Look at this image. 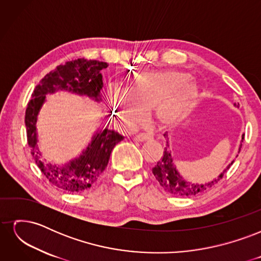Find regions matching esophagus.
I'll return each mask as SVG.
<instances>
[{
	"mask_svg": "<svg viewBox=\"0 0 261 261\" xmlns=\"http://www.w3.org/2000/svg\"><path fill=\"white\" fill-rule=\"evenodd\" d=\"M148 139H151V136L147 135V134H138V135L134 137V140L135 141H146Z\"/></svg>",
	"mask_w": 261,
	"mask_h": 261,
	"instance_id": "1",
	"label": "esophagus"
}]
</instances>
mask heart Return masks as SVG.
<instances>
[{"label": "heart", "instance_id": "1", "mask_svg": "<svg viewBox=\"0 0 261 261\" xmlns=\"http://www.w3.org/2000/svg\"><path fill=\"white\" fill-rule=\"evenodd\" d=\"M199 94V86L191 74L167 69L136 74L126 92L111 89L109 99L121 125L132 128L151 110L160 125L177 123L194 109Z\"/></svg>", "mask_w": 261, "mask_h": 261}]
</instances>
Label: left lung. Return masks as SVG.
I'll return each mask as SVG.
<instances>
[{
	"label": "left lung",
	"instance_id": "8db88e82",
	"mask_svg": "<svg viewBox=\"0 0 261 261\" xmlns=\"http://www.w3.org/2000/svg\"><path fill=\"white\" fill-rule=\"evenodd\" d=\"M239 108L240 105H235ZM164 137L167 139V147L164 148L163 154L161 156V159L156 162L154 165V168L152 169V173L156 180L159 181V184L167 191L168 193L175 195V196H180V197H188V196H195L203 193L204 191H207L210 187H212L215 184H217L218 181L223 177L224 173L230 169L231 165L233 164L234 161H232L228 167L221 173V174L218 176V178H215L211 181H208L206 184H193L189 183V181H186L183 179L178 172L176 171L175 164H174V159L171 154V151L169 149V143H168V135L164 134ZM244 139V137L242 138ZM243 141V140H242ZM242 147V146H241ZM241 147H240V151H241Z\"/></svg>",
	"mask_w": 261,
	"mask_h": 261
}]
</instances>
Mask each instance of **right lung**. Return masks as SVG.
Listing matches in <instances>:
<instances>
[{"label": "right lung", "mask_w": 261, "mask_h": 261, "mask_svg": "<svg viewBox=\"0 0 261 261\" xmlns=\"http://www.w3.org/2000/svg\"><path fill=\"white\" fill-rule=\"evenodd\" d=\"M108 66V63L96 60L77 59L66 62L42 78L28 102L25 124L31 154L50 183L68 193L83 192L96 183L107 168L113 148L124 137L107 127L94 134L91 143L77 159L65 165L45 163L41 160L37 145V116L45 101V94L58 90H68L101 101L100 92L103 87L101 70Z\"/></svg>", "instance_id": "right-lung-1"}]
</instances>
